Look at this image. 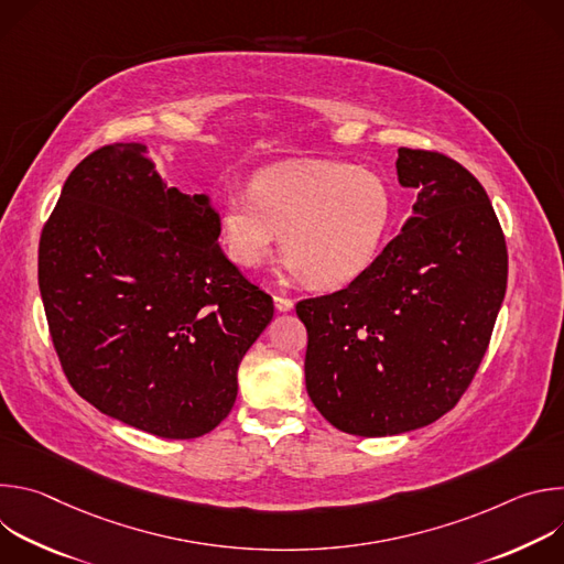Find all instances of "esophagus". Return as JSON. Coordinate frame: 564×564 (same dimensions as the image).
<instances>
[{
	"instance_id": "1",
	"label": "esophagus",
	"mask_w": 564,
	"mask_h": 564,
	"mask_svg": "<svg viewBox=\"0 0 564 564\" xmlns=\"http://www.w3.org/2000/svg\"><path fill=\"white\" fill-rule=\"evenodd\" d=\"M274 307H276L279 312H290V310L294 307V301L288 299V296H283V294H274Z\"/></svg>"
}]
</instances>
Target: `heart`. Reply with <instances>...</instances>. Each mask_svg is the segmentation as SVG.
Returning a JSON list of instances; mask_svg holds the SVG:
<instances>
[{
    "label": "heart",
    "mask_w": 564,
    "mask_h": 564,
    "mask_svg": "<svg viewBox=\"0 0 564 564\" xmlns=\"http://www.w3.org/2000/svg\"><path fill=\"white\" fill-rule=\"evenodd\" d=\"M392 220V194L372 172L346 163H294L254 176L218 214L227 259L261 268L281 234L283 268L316 288H344L377 259Z\"/></svg>",
    "instance_id": "heart-1"
}]
</instances>
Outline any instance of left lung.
<instances>
[{"mask_svg": "<svg viewBox=\"0 0 564 564\" xmlns=\"http://www.w3.org/2000/svg\"><path fill=\"white\" fill-rule=\"evenodd\" d=\"M413 216L339 292L303 299L305 388L335 429L386 437L433 424L470 386L507 292L500 220L477 178L440 151L401 147Z\"/></svg>", "mask_w": 564, "mask_h": 564, "instance_id": "obj_1", "label": "left lung"}]
</instances>
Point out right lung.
I'll use <instances>...</instances> for the list:
<instances>
[{"label":"right lung","mask_w":564,"mask_h":564,"mask_svg":"<svg viewBox=\"0 0 564 564\" xmlns=\"http://www.w3.org/2000/svg\"><path fill=\"white\" fill-rule=\"evenodd\" d=\"M144 153L107 144L70 172L37 281L73 390L133 429L194 440L229 415L274 303L223 254L209 198L167 187Z\"/></svg>","instance_id":"1"}]
</instances>
